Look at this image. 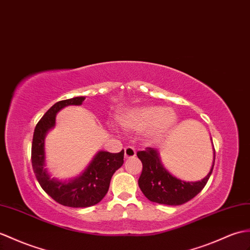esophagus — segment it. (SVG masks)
<instances>
[{
    "mask_svg": "<svg viewBox=\"0 0 250 250\" xmlns=\"http://www.w3.org/2000/svg\"><path fill=\"white\" fill-rule=\"evenodd\" d=\"M136 155V151L135 149L131 147V146H127L125 148V159H131V158H134Z\"/></svg>",
    "mask_w": 250,
    "mask_h": 250,
    "instance_id": "1",
    "label": "esophagus"
}]
</instances>
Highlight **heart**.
I'll list each match as a JSON object with an SVG mask.
<instances>
[{"mask_svg": "<svg viewBox=\"0 0 250 250\" xmlns=\"http://www.w3.org/2000/svg\"><path fill=\"white\" fill-rule=\"evenodd\" d=\"M119 125L127 131H146L151 141H160L169 134L177 124V116L171 109L162 106H145L121 115Z\"/></svg>", "mask_w": 250, "mask_h": 250, "instance_id": "1", "label": "heart"}]
</instances>
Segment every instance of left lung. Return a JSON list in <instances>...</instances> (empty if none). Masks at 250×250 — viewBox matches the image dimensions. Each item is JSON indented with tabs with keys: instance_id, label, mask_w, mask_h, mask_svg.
Wrapping results in <instances>:
<instances>
[{
	"instance_id": "1",
	"label": "left lung",
	"mask_w": 250,
	"mask_h": 250,
	"mask_svg": "<svg viewBox=\"0 0 250 250\" xmlns=\"http://www.w3.org/2000/svg\"><path fill=\"white\" fill-rule=\"evenodd\" d=\"M138 159L143 163L142 175L138 179L139 188L147 198L156 204L167 206H180L189 201L199 194L206 187L213 171L214 162L210 172L201 181L185 182L168 172L162 165L159 152L155 149L147 147L144 151L137 152Z\"/></svg>"
}]
</instances>
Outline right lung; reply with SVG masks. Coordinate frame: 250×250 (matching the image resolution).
<instances>
[{
  "label": "right lung",
  "instance_id": "1",
  "mask_svg": "<svg viewBox=\"0 0 250 250\" xmlns=\"http://www.w3.org/2000/svg\"><path fill=\"white\" fill-rule=\"evenodd\" d=\"M85 97H75L55 103L36 125L32 143V166L40 187L59 204L71 208L97 205L106 195L114 172L123 166L125 151H99L80 177L68 182L52 179L44 168V137L55 125L57 112L68 105H81Z\"/></svg>",
  "mask_w": 250,
  "mask_h": 250
}]
</instances>
